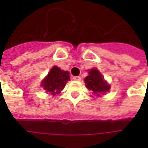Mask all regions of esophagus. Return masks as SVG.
I'll list each match as a JSON object with an SVG mask.
<instances>
[{
  "label": "esophagus",
  "instance_id": "1",
  "mask_svg": "<svg viewBox=\"0 0 148 148\" xmlns=\"http://www.w3.org/2000/svg\"><path fill=\"white\" fill-rule=\"evenodd\" d=\"M73 79H74V81H81V77L80 76H74V77H73Z\"/></svg>",
  "mask_w": 148,
  "mask_h": 148
}]
</instances>
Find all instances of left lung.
<instances>
[{
  "mask_svg": "<svg viewBox=\"0 0 148 148\" xmlns=\"http://www.w3.org/2000/svg\"><path fill=\"white\" fill-rule=\"evenodd\" d=\"M89 75L84 78L86 87L88 90H92L94 94L97 96H100L101 94L103 95L110 89V85L103 81V78L101 73L97 69H91L88 72Z\"/></svg>",
  "mask_w": 148,
  "mask_h": 148,
  "instance_id": "1",
  "label": "left lung"
}]
</instances>
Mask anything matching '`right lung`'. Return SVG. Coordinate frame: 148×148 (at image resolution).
Returning <instances> with one entry per match:
<instances>
[{
	"mask_svg": "<svg viewBox=\"0 0 148 148\" xmlns=\"http://www.w3.org/2000/svg\"><path fill=\"white\" fill-rule=\"evenodd\" d=\"M70 80L68 71H64L58 67H53L49 74L44 79L41 86L51 95H58L64 89L67 81Z\"/></svg>",
	"mask_w": 148,
	"mask_h": 148,
	"instance_id": "add662e5",
	"label": "right lung"
}]
</instances>
